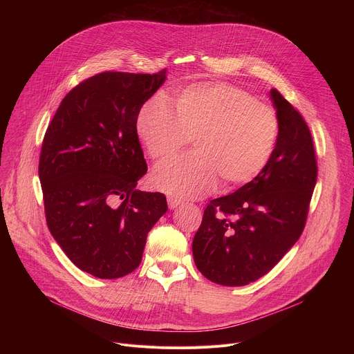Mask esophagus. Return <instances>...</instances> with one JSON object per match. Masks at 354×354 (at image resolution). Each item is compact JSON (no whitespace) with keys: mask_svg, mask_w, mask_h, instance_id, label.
<instances>
[{"mask_svg":"<svg viewBox=\"0 0 354 354\" xmlns=\"http://www.w3.org/2000/svg\"><path fill=\"white\" fill-rule=\"evenodd\" d=\"M180 205V200L178 198V197H175V196H168V206H169V209H175V207H178Z\"/></svg>","mask_w":354,"mask_h":354,"instance_id":"1","label":"esophagus"}]
</instances>
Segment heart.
I'll return each instance as SVG.
<instances>
[{
  "mask_svg": "<svg viewBox=\"0 0 354 354\" xmlns=\"http://www.w3.org/2000/svg\"><path fill=\"white\" fill-rule=\"evenodd\" d=\"M136 130L147 154L164 161L193 138L194 153L160 165L154 185L175 197H198L220 180L231 190L268 165L280 131L276 109L227 82H198L175 91L171 105L154 96L141 106Z\"/></svg>",
  "mask_w": 354,
  "mask_h": 354,
  "instance_id": "obj_1",
  "label": "heart"
}]
</instances>
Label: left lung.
I'll use <instances>...</instances> for the list:
<instances>
[{"label":"left lung","instance_id":"1","mask_svg":"<svg viewBox=\"0 0 354 354\" xmlns=\"http://www.w3.org/2000/svg\"><path fill=\"white\" fill-rule=\"evenodd\" d=\"M279 138L265 169L236 192L212 200L193 238L200 273L221 286H246L269 273L298 241L308 217L318 164L302 115L276 89Z\"/></svg>","mask_w":354,"mask_h":354}]
</instances>
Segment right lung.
<instances>
[{"label":"right lung","mask_w":354,"mask_h":354,"mask_svg":"<svg viewBox=\"0 0 354 354\" xmlns=\"http://www.w3.org/2000/svg\"><path fill=\"white\" fill-rule=\"evenodd\" d=\"M165 74H95L64 96L44 133L39 179L48 231L95 277L131 273L168 210L165 194L136 187L147 172L137 115Z\"/></svg>","instance_id":"obj_1"}]
</instances>
